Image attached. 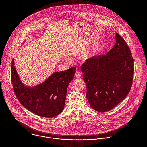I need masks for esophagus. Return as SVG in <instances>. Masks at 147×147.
<instances>
[{"mask_svg": "<svg viewBox=\"0 0 147 147\" xmlns=\"http://www.w3.org/2000/svg\"><path fill=\"white\" fill-rule=\"evenodd\" d=\"M75 76L76 78H80L81 77V74L79 71H76L75 72Z\"/></svg>", "mask_w": 147, "mask_h": 147, "instance_id": "1", "label": "esophagus"}]
</instances>
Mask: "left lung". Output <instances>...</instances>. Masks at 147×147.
<instances>
[{
	"mask_svg": "<svg viewBox=\"0 0 147 147\" xmlns=\"http://www.w3.org/2000/svg\"><path fill=\"white\" fill-rule=\"evenodd\" d=\"M116 43L105 55L93 56L82 65L90 107L98 112L109 111L121 102L130 91L134 59L125 40L115 34Z\"/></svg>",
	"mask_w": 147,
	"mask_h": 147,
	"instance_id": "obj_1",
	"label": "left lung"
}]
</instances>
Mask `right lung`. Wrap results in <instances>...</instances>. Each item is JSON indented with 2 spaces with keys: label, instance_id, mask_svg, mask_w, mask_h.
I'll list each match as a JSON object with an SVG mask.
<instances>
[{
  "label": "right lung",
  "instance_id": "1",
  "mask_svg": "<svg viewBox=\"0 0 147 147\" xmlns=\"http://www.w3.org/2000/svg\"><path fill=\"white\" fill-rule=\"evenodd\" d=\"M75 67H71L64 71L55 72L42 83L29 86L22 82L13 58L11 81L15 94L24 107L38 116L53 118L64 109L67 89L75 76Z\"/></svg>",
  "mask_w": 147,
  "mask_h": 147
}]
</instances>
